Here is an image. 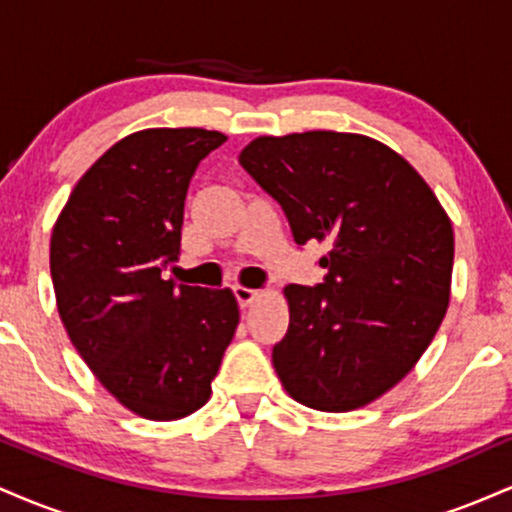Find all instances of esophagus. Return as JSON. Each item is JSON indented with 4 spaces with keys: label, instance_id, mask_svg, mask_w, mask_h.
Listing matches in <instances>:
<instances>
[{
    "label": "esophagus",
    "instance_id": "34e87169",
    "mask_svg": "<svg viewBox=\"0 0 512 512\" xmlns=\"http://www.w3.org/2000/svg\"><path fill=\"white\" fill-rule=\"evenodd\" d=\"M233 293H236L240 308H248V305H252V303L257 301V298H260V291L248 289V286H236V289H233Z\"/></svg>",
    "mask_w": 512,
    "mask_h": 512
}]
</instances>
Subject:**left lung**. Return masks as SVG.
Wrapping results in <instances>:
<instances>
[{"instance_id": "left-lung-1", "label": "left lung", "mask_w": 512, "mask_h": 512, "mask_svg": "<svg viewBox=\"0 0 512 512\" xmlns=\"http://www.w3.org/2000/svg\"><path fill=\"white\" fill-rule=\"evenodd\" d=\"M243 166L284 209L298 245L325 243L322 284L284 289L272 363L296 402L351 411L383 397L436 337L455 236L428 182L378 139L313 129L257 137Z\"/></svg>"}]
</instances>
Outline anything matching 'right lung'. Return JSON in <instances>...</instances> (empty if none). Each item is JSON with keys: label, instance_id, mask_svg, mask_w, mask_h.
<instances>
[{"label": "right lung", "instance_id": "right-lung-1", "mask_svg": "<svg viewBox=\"0 0 512 512\" xmlns=\"http://www.w3.org/2000/svg\"><path fill=\"white\" fill-rule=\"evenodd\" d=\"M226 134L154 127L110 146L81 175L50 238V274L69 339L122 407L151 421L211 397L240 313L231 289L175 286L192 175Z\"/></svg>", "mask_w": 512, "mask_h": 512}]
</instances>
